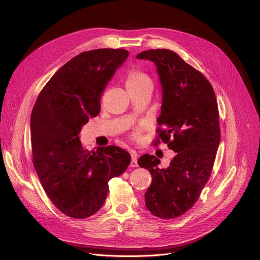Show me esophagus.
Returning <instances> with one entry per match:
<instances>
[{
    "label": "esophagus",
    "instance_id": "34e87169",
    "mask_svg": "<svg viewBox=\"0 0 260 260\" xmlns=\"http://www.w3.org/2000/svg\"><path fill=\"white\" fill-rule=\"evenodd\" d=\"M138 154L136 153L135 151H132V161H131V167L132 168H137L138 167Z\"/></svg>",
    "mask_w": 260,
    "mask_h": 260
}]
</instances>
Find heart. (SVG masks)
Instances as JSON below:
<instances>
[{"label":"heart","mask_w":260,"mask_h":260,"mask_svg":"<svg viewBox=\"0 0 260 260\" xmlns=\"http://www.w3.org/2000/svg\"><path fill=\"white\" fill-rule=\"evenodd\" d=\"M125 84H126V87L139 86L143 84H151V81H149V78L145 74L139 71H131L127 74Z\"/></svg>","instance_id":"b5f03b06"}]
</instances>
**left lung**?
<instances>
[{"instance_id":"8db88e82","label":"left lung","mask_w":260,"mask_h":260,"mask_svg":"<svg viewBox=\"0 0 260 260\" xmlns=\"http://www.w3.org/2000/svg\"><path fill=\"white\" fill-rule=\"evenodd\" d=\"M137 58L156 66L162 90L158 138L176 153L166 169L154 155L138 159L152 174L145 206L153 215L173 219L194 206L209 180L220 142L218 105L210 82L176 52L149 49Z\"/></svg>"}]
</instances>
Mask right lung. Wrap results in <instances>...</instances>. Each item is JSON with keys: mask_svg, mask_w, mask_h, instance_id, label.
<instances>
[{"mask_svg": "<svg viewBox=\"0 0 260 260\" xmlns=\"http://www.w3.org/2000/svg\"><path fill=\"white\" fill-rule=\"evenodd\" d=\"M128 57L125 49L84 51L63 65L40 92L30 117L32 161L51 202L83 219L106 199L108 181L127 169L131 155L116 145L83 149L80 132L97 117L108 82Z\"/></svg>", "mask_w": 260, "mask_h": 260, "instance_id": "add662e5", "label": "right lung"}]
</instances>
